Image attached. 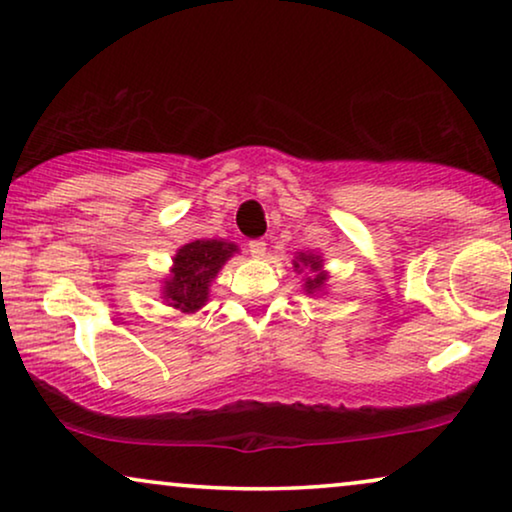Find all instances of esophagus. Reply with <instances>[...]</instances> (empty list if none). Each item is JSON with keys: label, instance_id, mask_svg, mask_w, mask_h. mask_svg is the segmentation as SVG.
I'll list each match as a JSON object with an SVG mask.
<instances>
[{"label": "esophagus", "instance_id": "obj_1", "mask_svg": "<svg viewBox=\"0 0 512 512\" xmlns=\"http://www.w3.org/2000/svg\"><path fill=\"white\" fill-rule=\"evenodd\" d=\"M265 249H268V247H265L263 240H251L249 242V254L254 256V258H263L265 256Z\"/></svg>", "mask_w": 512, "mask_h": 512}]
</instances>
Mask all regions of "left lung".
<instances>
[{
	"label": "left lung",
	"instance_id": "obj_1",
	"mask_svg": "<svg viewBox=\"0 0 512 512\" xmlns=\"http://www.w3.org/2000/svg\"><path fill=\"white\" fill-rule=\"evenodd\" d=\"M293 272L303 275V291L307 296H321L326 291L328 272L324 270V256L314 254V251H298L293 258Z\"/></svg>",
	"mask_w": 512,
	"mask_h": 512
}]
</instances>
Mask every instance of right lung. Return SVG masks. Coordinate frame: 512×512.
Returning a JSON list of instances; mask_svg holds the SVG:
<instances>
[{
    "label": "right lung",
    "instance_id": "right-lung-1",
    "mask_svg": "<svg viewBox=\"0 0 512 512\" xmlns=\"http://www.w3.org/2000/svg\"><path fill=\"white\" fill-rule=\"evenodd\" d=\"M235 254H240V249L228 240H193L184 244L172 256V268L160 286V298L181 314H195L207 305L212 282Z\"/></svg>",
    "mask_w": 512,
    "mask_h": 512
}]
</instances>
